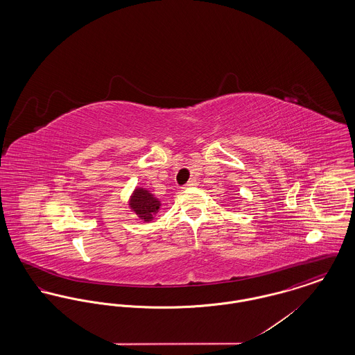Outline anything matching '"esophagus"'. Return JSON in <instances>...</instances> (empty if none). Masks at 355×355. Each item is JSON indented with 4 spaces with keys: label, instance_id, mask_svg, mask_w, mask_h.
I'll list each match as a JSON object with an SVG mask.
<instances>
[{
    "label": "esophagus",
    "instance_id": "obj_1",
    "mask_svg": "<svg viewBox=\"0 0 355 355\" xmlns=\"http://www.w3.org/2000/svg\"><path fill=\"white\" fill-rule=\"evenodd\" d=\"M198 185V182L196 181V180H190L187 184H186L185 187L184 189H190V187H196V186Z\"/></svg>",
    "mask_w": 355,
    "mask_h": 355
}]
</instances>
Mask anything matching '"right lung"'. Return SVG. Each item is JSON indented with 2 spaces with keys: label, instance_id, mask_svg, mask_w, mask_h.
<instances>
[{
  "label": "right lung",
  "instance_id": "add662e5",
  "mask_svg": "<svg viewBox=\"0 0 355 355\" xmlns=\"http://www.w3.org/2000/svg\"><path fill=\"white\" fill-rule=\"evenodd\" d=\"M130 209L135 211L138 218L149 222L154 214L159 210L161 202L153 196L152 193L144 187H137L130 197Z\"/></svg>",
  "mask_w": 355,
  "mask_h": 355
}]
</instances>
